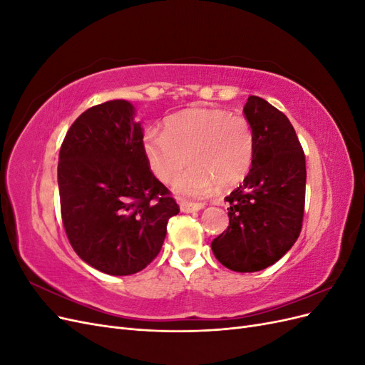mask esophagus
Instances as JSON below:
<instances>
[{"instance_id": "obj_1", "label": "esophagus", "mask_w": 365, "mask_h": 365, "mask_svg": "<svg viewBox=\"0 0 365 365\" xmlns=\"http://www.w3.org/2000/svg\"><path fill=\"white\" fill-rule=\"evenodd\" d=\"M180 208L182 213H193V212H200V210L204 208V204L201 202H181Z\"/></svg>"}]
</instances>
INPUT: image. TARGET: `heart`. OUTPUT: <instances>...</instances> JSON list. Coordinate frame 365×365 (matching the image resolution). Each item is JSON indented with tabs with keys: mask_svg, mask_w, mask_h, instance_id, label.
Masks as SVG:
<instances>
[{
	"mask_svg": "<svg viewBox=\"0 0 365 365\" xmlns=\"http://www.w3.org/2000/svg\"><path fill=\"white\" fill-rule=\"evenodd\" d=\"M143 153L161 182L173 181L187 159L192 164L173 182L182 196L202 197L216 185L230 189L245 180L254 158V132L242 115L220 108H192L164 120L163 132H149Z\"/></svg>",
	"mask_w": 365,
	"mask_h": 365,
	"instance_id": "b5f03b06",
	"label": "heart"
}]
</instances>
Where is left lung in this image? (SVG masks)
I'll use <instances>...</instances> for the list:
<instances>
[{
  "label": "left lung",
  "mask_w": 365,
  "mask_h": 365,
  "mask_svg": "<svg viewBox=\"0 0 365 365\" xmlns=\"http://www.w3.org/2000/svg\"><path fill=\"white\" fill-rule=\"evenodd\" d=\"M254 132L251 169L230 202V225L212 242L215 257L236 272L271 267L300 236L306 160L295 130L283 113L257 96L244 108Z\"/></svg>",
  "instance_id": "8db88e82"
}]
</instances>
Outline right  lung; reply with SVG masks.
<instances>
[{
  "label": "right lung",
  "mask_w": 365,
  "mask_h": 365,
  "mask_svg": "<svg viewBox=\"0 0 365 365\" xmlns=\"http://www.w3.org/2000/svg\"><path fill=\"white\" fill-rule=\"evenodd\" d=\"M62 222L73 250L109 275H130L157 257L180 207L143 153V128L128 101L76 118L59 152Z\"/></svg>",
  "instance_id": "1"
}]
</instances>
